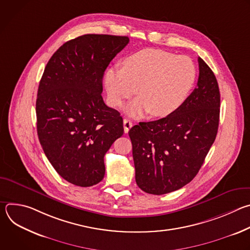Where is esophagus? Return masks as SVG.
<instances>
[{"label": "esophagus", "mask_w": 250, "mask_h": 250, "mask_svg": "<svg viewBox=\"0 0 250 250\" xmlns=\"http://www.w3.org/2000/svg\"><path fill=\"white\" fill-rule=\"evenodd\" d=\"M131 126H132V123H131L129 120L125 119V120H124V129H125V133L128 132V130H129V128H130Z\"/></svg>", "instance_id": "34e87169"}]
</instances>
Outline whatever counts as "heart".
I'll use <instances>...</instances> for the list:
<instances>
[{
  "label": "heart",
  "instance_id": "heart-1",
  "mask_svg": "<svg viewBox=\"0 0 250 250\" xmlns=\"http://www.w3.org/2000/svg\"><path fill=\"white\" fill-rule=\"evenodd\" d=\"M195 80L196 67L189 57L148 48L126 57L124 68L108 69L104 87L113 108H119L136 91L138 97L125 106V113L133 118L148 113L163 118L184 104Z\"/></svg>",
  "mask_w": 250,
  "mask_h": 250
}]
</instances>
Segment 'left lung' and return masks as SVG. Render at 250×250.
<instances>
[{"mask_svg": "<svg viewBox=\"0 0 250 250\" xmlns=\"http://www.w3.org/2000/svg\"><path fill=\"white\" fill-rule=\"evenodd\" d=\"M197 87L175 113L139 123L128 135L137 186L163 195L190 183L216 139L221 95L217 78L201 58Z\"/></svg>", "mask_w": 250, "mask_h": 250, "instance_id": "obj_1", "label": "left lung"}]
</instances>
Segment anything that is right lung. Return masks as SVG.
<instances>
[{"label":"right lung","instance_id":"add662e5","mask_svg":"<svg viewBox=\"0 0 250 250\" xmlns=\"http://www.w3.org/2000/svg\"><path fill=\"white\" fill-rule=\"evenodd\" d=\"M127 37L84 34L60 46L45 66L37 99L42 149L71 184L90 187L104 176V156L124 133L121 114L104 103L103 77Z\"/></svg>","mask_w":250,"mask_h":250}]
</instances>
